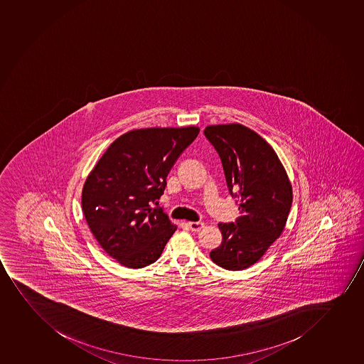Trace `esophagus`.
Here are the masks:
<instances>
[{"mask_svg": "<svg viewBox=\"0 0 364 364\" xmlns=\"http://www.w3.org/2000/svg\"><path fill=\"white\" fill-rule=\"evenodd\" d=\"M188 225L192 232H200L204 227L203 223H193V221H190Z\"/></svg>", "mask_w": 364, "mask_h": 364, "instance_id": "obj_1", "label": "esophagus"}]
</instances>
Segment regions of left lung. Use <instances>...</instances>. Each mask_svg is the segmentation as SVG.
<instances>
[{
    "label": "left lung",
    "instance_id": "left-lung-1",
    "mask_svg": "<svg viewBox=\"0 0 364 364\" xmlns=\"http://www.w3.org/2000/svg\"><path fill=\"white\" fill-rule=\"evenodd\" d=\"M204 136L219 154L230 195L238 205L235 223H220L223 242L210 258L227 270H242L262 257L284 231L292 186L274 149L239 124L207 126Z\"/></svg>",
    "mask_w": 364,
    "mask_h": 364
}]
</instances>
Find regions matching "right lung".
Masks as SVG:
<instances>
[{"instance_id": "add662e5", "label": "right lung", "mask_w": 364, "mask_h": 364, "mask_svg": "<svg viewBox=\"0 0 364 364\" xmlns=\"http://www.w3.org/2000/svg\"><path fill=\"white\" fill-rule=\"evenodd\" d=\"M198 127L134 129L107 149L82 188L86 223L122 266L143 268L160 257L176 226L159 203L167 176Z\"/></svg>"}]
</instances>
